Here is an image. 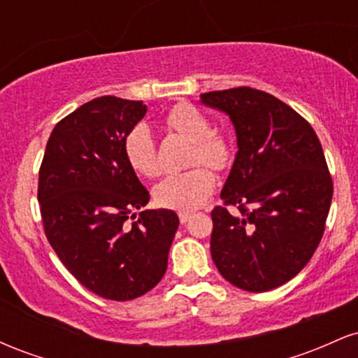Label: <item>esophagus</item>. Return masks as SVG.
Segmentation results:
<instances>
[{
	"label": "esophagus",
	"instance_id": "obj_1",
	"mask_svg": "<svg viewBox=\"0 0 358 358\" xmlns=\"http://www.w3.org/2000/svg\"><path fill=\"white\" fill-rule=\"evenodd\" d=\"M178 217H180V222H182V224H187V222L190 220V217H192V212L182 210V212H178Z\"/></svg>",
	"mask_w": 358,
	"mask_h": 358
}]
</instances>
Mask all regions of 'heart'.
<instances>
[{"label": "heart", "instance_id": "heart-1", "mask_svg": "<svg viewBox=\"0 0 358 358\" xmlns=\"http://www.w3.org/2000/svg\"><path fill=\"white\" fill-rule=\"evenodd\" d=\"M166 126L193 141L190 163L224 170L232 150L225 136L212 131L210 119L190 104L175 106L166 114ZM124 155L134 171L148 178L159 173L156 141L146 124H136L124 139ZM215 185V176L207 166L196 165L187 171L171 173L156 185L155 199L162 207L193 210L205 202Z\"/></svg>", "mask_w": 358, "mask_h": 358}]
</instances>
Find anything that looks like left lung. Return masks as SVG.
Segmentation results:
<instances>
[{
	"label": "left lung",
	"instance_id": "1",
	"mask_svg": "<svg viewBox=\"0 0 358 358\" xmlns=\"http://www.w3.org/2000/svg\"><path fill=\"white\" fill-rule=\"evenodd\" d=\"M200 101L231 117L239 148L224 205L212 210V259L241 289H274L305 268L323 237L334 182L322 143L305 117L262 90H213Z\"/></svg>",
	"mask_w": 358,
	"mask_h": 358
}]
</instances>
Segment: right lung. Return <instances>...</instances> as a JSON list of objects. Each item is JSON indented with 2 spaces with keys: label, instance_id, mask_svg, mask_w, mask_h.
<instances>
[{
  "label": "right lung",
  "instance_id": "right-lung-1",
  "mask_svg": "<svg viewBox=\"0 0 358 358\" xmlns=\"http://www.w3.org/2000/svg\"><path fill=\"white\" fill-rule=\"evenodd\" d=\"M145 114L143 101L85 102L53 127L38 173L53 250L82 286L114 301L143 296L162 281L180 224L166 208L134 213L150 192L127 162L124 139Z\"/></svg>",
  "mask_w": 358,
  "mask_h": 358
}]
</instances>
